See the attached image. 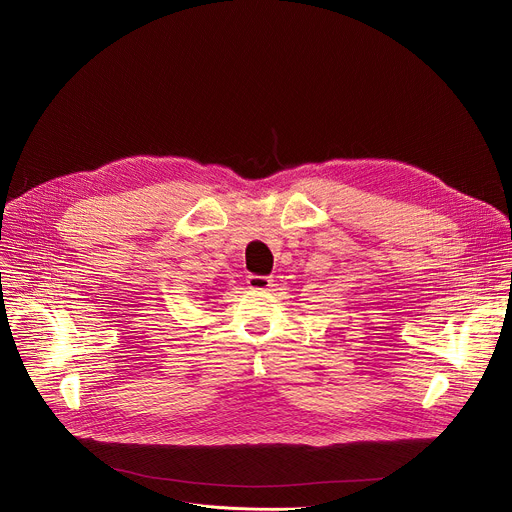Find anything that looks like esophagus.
Instances as JSON below:
<instances>
[{
  "instance_id": "34e87169",
  "label": "esophagus",
  "mask_w": 512,
  "mask_h": 512,
  "mask_svg": "<svg viewBox=\"0 0 512 512\" xmlns=\"http://www.w3.org/2000/svg\"><path fill=\"white\" fill-rule=\"evenodd\" d=\"M247 286L251 290H269L271 277H267V275H249L247 277Z\"/></svg>"
}]
</instances>
